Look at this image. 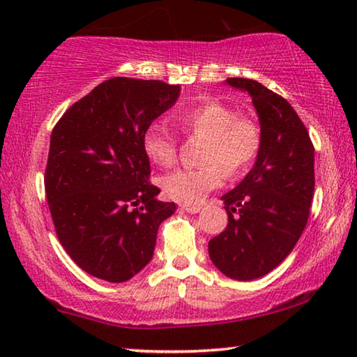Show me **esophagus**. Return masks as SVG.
<instances>
[{
    "mask_svg": "<svg viewBox=\"0 0 357 357\" xmlns=\"http://www.w3.org/2000/svg\"><path fill=\"white\" fill-rule=\"evenodd\" d=\"M180 209H183V211H187V213L197 214L202 211V206H198V204H180Z\"/></svg>",
    "mask_w": 357,
    "mask_h": 357,
    "instance_id": "34e87169",
    "label": "esophagus"
}]
</instances>
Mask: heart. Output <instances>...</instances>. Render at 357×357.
Returning <instances> with one entry per match:
<instances>
[{"label": "heart", "instance_id": "b5f03b06", "mask_svg": "<svg viewBox=\"0 0 357 357\" xmlns=\"http://www.w3.org/2000/svg\"><path fill=\"white\" fill-rule=\"evenodd\" d=\"M188 133L206 138L203 167L177 169L160 178L169 198L180 203H199L227 177H238L253 164L261 148V130L250 116L219 100H204L175 114ZM143 151L154 164L169 167L177 158V139L167 125L153 123L143 133Z\"/></svg>", "mask_w": 357, "mask_h": 357}]
</instances>
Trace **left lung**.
Segmentation results:
<instances>
[{"label": "left lung", "instance_id": "8db88e82", "mask_svg": "<svg viewBox=\"0 0 357 357\" xmlns=\"http://www.w3.org/2000/svg\"><path fill=\"white\" fill-rule=\"evenodd\" d=\"M226 84L252 97L261 148L245 178L221 197L229 222L208 252L222 275L252 281L275 270L305 229L315 188L314 144L281 96L245 77H229Z\"/></svg>", "mask_w": 357, "mask_h": 357}]
</instances>
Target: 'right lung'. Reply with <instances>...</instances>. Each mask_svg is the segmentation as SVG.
<instances>
[{"instance_id": "1", "label": "right lung", "mask_w": 357, "mask_h": 357, "mask_svg": "<svg viewBox=\"0 0 357 357\" xmlns=\"http://www.w3.org/2000/svg\"><path fill=\"white\" fill-rule=\"evenodd\" d=\"M180 86L112 77L65 112L52 131L45 192L58 241L77 266L128 281L154 255L175 203L149 183L143 133L169 110Z\"/></svg>"}]
</instances>
